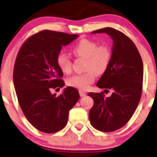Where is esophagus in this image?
<instances>
[{
  "label": "esophagus",
  "instance_id": "34e87169",
  "mask_svg": "<svg viewBox=\"0 0 157 157\" xmlns=\"http://www.w3.org/2000/svg\"><path fill=\"white\" fill-rule=\"evenodd\" d=\"M80 92V97H84V96L86 95V93L84 92H82V91H80V92Z\"/></svg>",
  "mask_w": 157,
  "mask_h": 157
}]
</instances>
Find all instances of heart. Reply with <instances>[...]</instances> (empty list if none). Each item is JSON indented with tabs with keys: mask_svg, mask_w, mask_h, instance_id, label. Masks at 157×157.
<instances>
[{
	"mask_svg": "<svg viewBox=\"0 0 157 157\" xmlns=\"http://www.w3.org/2000/svg\"><path fill=\"white\" fill-rule=\"evenodd\" d=\"M72 53L78 57L86 59V70L83 74L74 75L67 79L69 86L80 90H87L95 80L96 73L103 75L109 68L112 52L107 45H98V43L88 39H82L77 42L71 49ZM56 65L64 73H70L72 63L70 56L60 53L56 56Z\"/></svg>",
	"mask_w": 157,
	"mask_h": 157,
	"instance_id": "heart-1",
	"label": "heart"
}]
</instances>
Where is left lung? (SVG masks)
I'll use <instances>...</instances> for the list:
<instances>
[{
  "instance_id": "8db88e82",
  "label": "left lung",
  "mask_w": 157,
  "mask_h": 157,
  "mask_svg": "<svg viewBox=\"0 0 157 157\" xmlns=\"http://www.w3.org/2000/svg\"><path fill=\"white\" fill-rule=\"evenodd\" d=\"M107 33L113 40L112 59L108 69L97 83L101 89H111L110 97L104 92L89 93L94 101L89 112L92 125L102 132L121 128L135 113L142 92L143 63L137 48L125 34L112 27L93 31Z\"/></svg>"
}]
</instances>
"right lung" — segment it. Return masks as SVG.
Here are the masks:
<instances>
[{"label": "right lung", "mask_w": 157, "mask_h": 157, "mask_svg": "<svg viewBox=\"0 0 157 157\" xmlns=\"http://www.w3.org/2000/svg\"><path fill=\"white\" fill-rule=\"evenodd\" d=\"M77 37V34L42 30L29 37L17 54L13 70L17 98L24 115L39 131L53 133L64 128L70 109L80 99L78 91L71 86L59 96L51 92L64 86L56 56L63 46Z\"/></svg>", "instance_id": "obj_1"}]
</instances>
